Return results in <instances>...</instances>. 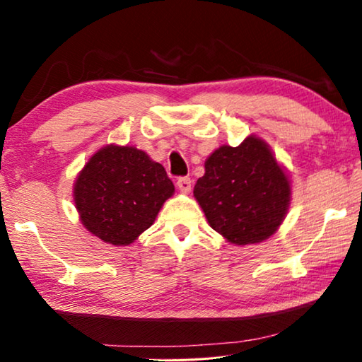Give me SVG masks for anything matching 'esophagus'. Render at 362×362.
Returning <instances> with one entry per match:
<instances>
[{"label": "esophagus", "instance_id": "34e87169", "mask_svg": "<svg viewBox=\"0 0 362 362\" xmlns=\"http://www.w3.org/2000/svg\"><path fill=\"white\" fill-rule=\"evenodd\" d=\"M177 187L182 193H189L192 192V179L189 177H180L179 180H177Z\"/></svg>", "mask_w": 362, "mask_h": 362}]
</instances>
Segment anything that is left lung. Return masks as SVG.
Masks as SVG:
<instances>
[{"label":"left lung","mask_w":362,"mask_h":362,"mask_svg":"<svg viewBox=\"0 0 362 362\" xmlns=\"http://www.w3.org/2000/svg\"><path fill=\"white\" fill-rule=\"evenodd\" d=\"M204 169L193 194L214 230L238 246L276 233L291 204V182L262 139L220 146Z\"/></svg>","instance_id":"left-lung-1"}]
</instances>
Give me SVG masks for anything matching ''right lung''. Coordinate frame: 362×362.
Segmentation results:
<instances>
[{"label":"right lung","instance_id":"1","mask_svg":"<svg viewBox=\"0 0 362 362\" xmlns=\"http://www.w3.org/2000/svg\"><path fill=\"white\" fill-rule=\"evenodd\" d=\"M174 183L136 146L107 145L86 163L73 196L81 223L103 243L127 246L155 222Z\"/></svg>","mask_w":362,"mask_h":362}]
</instances>
